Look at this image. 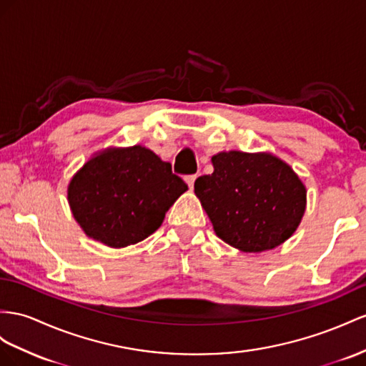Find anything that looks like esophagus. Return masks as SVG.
<instances>
[{"label":"esophagus","instance_id":"obj_1","mask_svg":"<svg viewBox=\"0 0 366 366\" xmlns=\"http://www.w3.org/2000/svg\"><path fill=\"white\" fill-rule=\"evenodd\" d=\"M194 181H196V174H190V176H187V177H185V182H187V185H189V189H190V190L193 189Z\"/></svg>","mask_w":366,"mask_h":366}]
</instances>
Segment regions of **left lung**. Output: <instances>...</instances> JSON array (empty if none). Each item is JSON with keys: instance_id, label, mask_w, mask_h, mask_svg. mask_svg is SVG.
<instances>
[{"instance_id": "8db88e82", "label": "left lung", "mask_w": 366, "mask_h": 366, "mask_svg": "<svg viewBox=\"0 0 366 366\" xmlns=\"http://www.w3.org/2000/svg\"><path fill=\"white\" fill-rule=\"evenodd\" d=\"M194 193L217 235L242 252L270 250L294 235L306 210V187L270 153L221 152Z\"/></svg>"}]
</instances>
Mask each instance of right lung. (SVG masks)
<instances>
[{
  "instance_id": "right-lung-1",
  "label": "right lung",
  "mask_w": 366,
  "mask_h": 366,
  "mask_svg": "<svg viewBox=\"0 0 366 366\" xmlns=\"http://www.w3.org/2000/svg\"><path fill=\"white\" fill-rule=\"evenodd\" d=\"M152 149L107 148L72 176L68 201L83 232L108 247H127L154 233L167 210L187 192Z\"/></svg>"
}]
</instances>
